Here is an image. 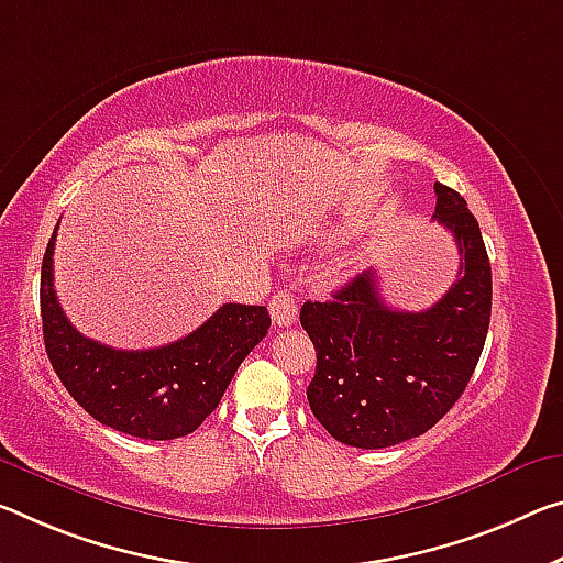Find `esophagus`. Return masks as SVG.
Listing matches in <instances>:
<instances>
[{
	"mask_svg": "<svg viewBox=\"0 0 563 563\" xmlns=\"http://www.w3.org/2000/svg\"><path fill=\"white\" fill-rule=\"evenodd\" d=\"M271 318L278 328H288L298 320V306L296 298L288 290H278L271 300Z\"/></svg>",
	"mask_w": 563,
	"mask_h": 563,
	"instance_id": "obj_1",
	"label": "esophagus"
}]
</instances>
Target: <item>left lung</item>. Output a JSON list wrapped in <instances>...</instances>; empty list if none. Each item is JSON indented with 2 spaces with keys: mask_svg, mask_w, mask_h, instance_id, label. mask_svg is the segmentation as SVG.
<instances>
[{
  "mask_svg": "<svg viewBox=\"0 0 563 563\" xmlns=\"http://www.w3.org/2000/svg\"><path fill=\"white\" fill-rule=\"evenodd\" d=\"M435 216L456 240L459 278L421 313L386 306L376 273L355 275L333 300L306 302L300 325L318 365L308 404L335 441L388 449L423 435L466 390L490 320V263L466 200L441 183Z\"/></svg>",
  "mask_w": 563,
  "mask_h": 563,
  "instance_id": "8db88e82",
  "label": "left lung"
}]
</instances>
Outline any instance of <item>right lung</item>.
<instances>
[{
  "label": "right lung",
  "mask_w": 563,
  "mask_h": 563,
  "mask_svg": "<svg viewBox=\"0 0 563 563\" xmlns=\"http://www.w3.org/2000/svg\"><path fill=\"white\" fill-rule=\"evenodd\" d=\"M57 228L42 261V333L52 368L79 406L114 431L147 441L192 433L233 380L238 365L263 341L265 306L225 302L180 341L150 351H118L69 323L55 292Z\"/></svg>",
  "instance_id": "right-lung-1"
}]
</instances>
